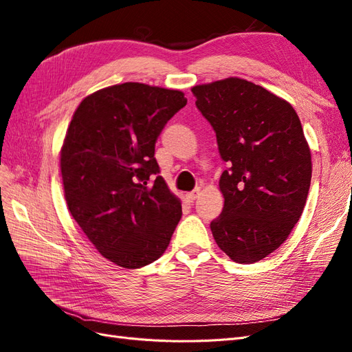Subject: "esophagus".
Segmentation results:
<instances>
[{
	"mask_svg": "<svg viewBox=\"0 0 352 352\" xmlns=\"http://www.w3.org/2000/svg\"><path fill=\"white\" fill-rule=\"evenodd\" d=\"M199 194H201V189L197 188V189L192 190V192H188V194H186V199H188L189 202H194V201L198 198Z\"/></svg>",
	"mask_w": 352,
	"mask_h": 352,
	"instance_id": "esophagus-1",
	"label": "esophagus"
}]
</instances>
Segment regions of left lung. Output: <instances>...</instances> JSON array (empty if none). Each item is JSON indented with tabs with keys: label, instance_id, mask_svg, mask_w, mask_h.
<instances>
[{
	"label": "left lung",
	"instance_id": "obj_1",
	"mask_svg": "<svg viewBox=\"0 0 352 352\" xmlns=\"http://www.w3.org/2000/svg\"><path fill=\"white\" fill-rule=\"evenodd\" d=\"M190 91L229 166L219 180L225 207L211 221L212 236L230 260L257 263L286 241L305 207L311 153L300 117L286 100L241 78Z\"/></svg>",
	"mask_w": 352,
	"mask_h": 352
}]
</instances>
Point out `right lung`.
Here are the masks:
<instances>
[{"mask_svg": "<svg viewBox=\"0 0 352 352\" xmlns=\"http://www.w3.org/2000/svg\"><path fill=\"white\" fill-rule=\"evenodd\" d=\"M186 105L177 89L126 82L85 97L60 151L73 219L104 258L140 269L162 257L182 217L154 157L166 123Z\"/></svg>", "mask_w": 352, "mask_h": 352, "instance_id": "1", "label": "right lung"}]
</instances>
